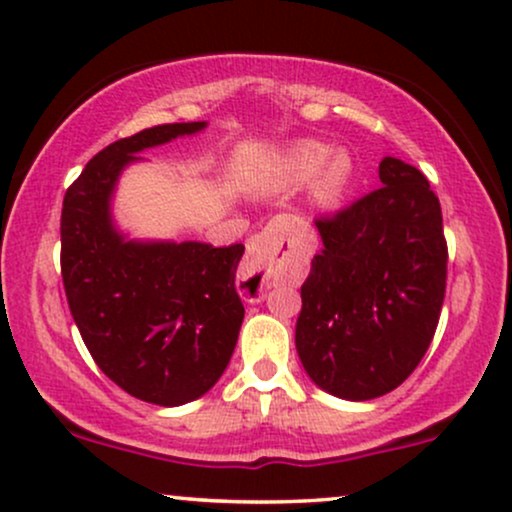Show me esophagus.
I'll use <instances>...</instances> for the list:
<instances>
[{"mask_svg": "<svg viewBox=\"0 0 512 512\" xmlns=\"http://www.w3.org/2000/svg\"><path fill=\"white\" fill-rule=\"evenodd\" d=\"M281 267V236H278L276 226L269 224L262 234L255 236L248 255H245L241 276H238V293L250 302L262 300L264 293L274 286Z\"/></svg>", "mask_w": 512, "mask_h": 512, "instance_id": "obj_1", "label": "esophagus"}]
</instances>
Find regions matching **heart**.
Here are the masks:
<instances>
[{"label": "heart", "mask_w": 512, "mask_h": 512, "mask_svg": "<svg viewBox=\"0 0 512 512\" xmlns=\"http://www.w3.org/2000/svg\"><path fill=\"white\" fill-rule=\"evenodd\" d=\"M328 146L316 144V141H307V144H300L290 153L286 177L290 181H307L312 179L316 172H319L323 162L328 158ZM323 167V166H322ZM324 168V167H323ZM349 177H352V165L345 155H335V158L328 160L327 167L319 174L314 184V196L319 198V203H335L342 193H345Z\"/></svg>", "instance_id": "1"}]
</instances>
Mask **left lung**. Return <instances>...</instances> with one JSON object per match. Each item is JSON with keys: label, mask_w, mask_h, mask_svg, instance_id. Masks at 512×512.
<instances>
[{"label": "left lung", "mask_w": 512, "mask_h": 512, "mask_svg": "<svg viewBox=\"0 0 512 512\" xmlns=\"http://www.w3.org/2000/svg\"><path fill=\"white\" fill-rule=\"evenodd\" d=\"M378 174L383 186L314 219L323 250L295 328L309 378L352 401L392 392L416 371L446 290L449 248L430 181L397 158Z\"/></svg>", "instance_id": "1"}]
</instances>
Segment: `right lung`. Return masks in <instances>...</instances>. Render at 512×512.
Segmentation results:
<instances>
[{"mask_svg":"<svg viewBox=\"0 0 512 512\" xmlns=\"http://www.w3.org/2000/svg\"><path fill=\"white\" fill-rule=\"evenodd\" d=\"M203 127L172 122L113 141L63 198L61 276L84 345L115 385L158 406L203 397L229 366L245 314L236 293L245 248L125 241L108 200L134 153Z\"/></svg>","mask_w":512,"mask_h":512,"instance_id":"right-lung-1","label":"right lung"}]
</instances>
